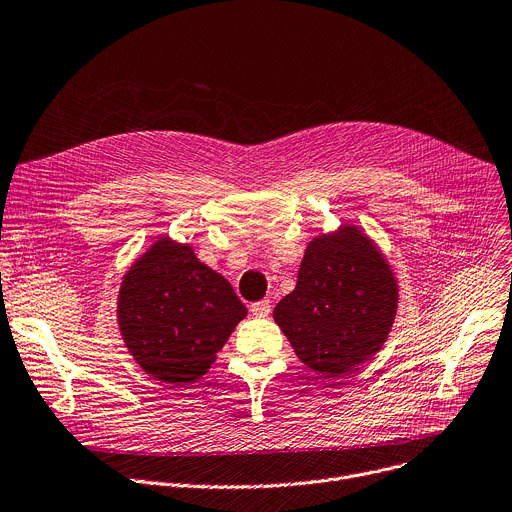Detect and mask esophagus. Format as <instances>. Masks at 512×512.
Returning <instances> with one entry per match:
<instances>
[{"instance_id": "34e87169", "label": "esophagus", "mask_w": 512, "mask_h": 512, "mask_svg": "<svg viewBox=\"0 0 512 512\" xmlns=\"http://www.w3.org/2000/svg\"><path fill=\"white\" fill-rule=\"evenodd\" d=\"M251 313L255 317H267L271 313V304L269 300H259V302H253L251 304Z\"/></svg>"}]
</instances>
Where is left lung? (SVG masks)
Returning <instances> with one entry per match:
<instances>
[{
  "mask_svg": "<svg viewBox=\"0 0 512 512\" xmlns=\"http://www.w3.org/2000/svg\"><path fill=\"white\" fill-rule=\"evenodd\" d=\"M397 311L385 257L354 226L309 243L296 288L274 319L296 356L325 377H348L377 354Z\"/></svg>",
  "mask_w": 512,
  "mask_h": 512,
  "instance_id": "8db88e82",
  "label": "left lung"
}]
</instances>
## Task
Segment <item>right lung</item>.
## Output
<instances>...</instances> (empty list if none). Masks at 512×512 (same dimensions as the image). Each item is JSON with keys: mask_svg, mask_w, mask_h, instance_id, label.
<instances>
[{"mask_svg": "<svg viewBox=\"0 0 512 512\" xmlns=\"http://www.w3.org/2000/svg\"><path fill=\"white\" fill-rule=\"evenodd\" d=\"M117 315L125 346L148 374L191 383L208 372L247 306L189 245L160 238L127 271Z\"/></svg>", "mask_w": 512, "mask_h": 512, "instance_id": "add662e5", "label": "right lung"}]
</instances>
